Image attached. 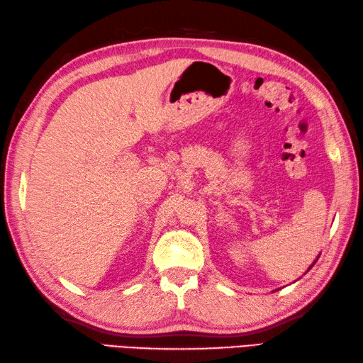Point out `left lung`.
Segmentation results:
<instances>
[{
	"mask_svg": "<svg viewBox=\"0 0 363 363\" xmlns=\"http://www.w3.org/2000/svg\"><path fill=\"white\" fill-rule=\"evenodd\" d=\"M316 261H318V259H316ZM316 261H314V262H316ZM314 262H313V264H311V265H314ZM310 269H311V267H310ZM310 269H308V270H310Z\"/></svg>",
	"mask_w": 363,
	"mask_h": 363,
	"instance_id": "left-lung-1",
	"label": "left lung"
}]
</instances>
